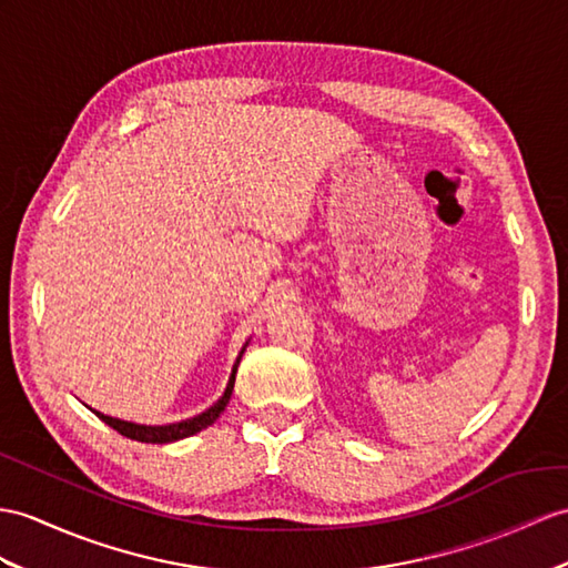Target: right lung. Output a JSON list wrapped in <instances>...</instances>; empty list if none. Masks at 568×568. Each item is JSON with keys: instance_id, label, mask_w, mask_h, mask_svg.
Here are the masks:
<instances>
[{"instance_id": "right-lung-1", "label": "right lung", "mask_w": 568, "mask_h": 568, "mask_svg": "<svg viewBox=\"0 0 568 568\" xmlns=\"http://www.w3.org/2000/svg\"><path fill=\"white\" fill-rule=\"evenodd\" d=\"M245 347H247V342L243 344V349H241V354H239V358H236V364H233V368H231V376H229V383H226V390H224V395H221L210 409H204L202 414H195V417L183 419V422H175V424L151 426V424L124 422V419L110 417V414L95 412V409H93V414H95V417H99L101 422H105L108 426H113L118 434L128 436V438H132V440H142V444H173V440L187 438V436H195V434H200V432H202V428L212 426V424L219 419V414L226 409L229 399H231V393H233V383H236V371H239V364H241V356H243Z\"/></svg>"}]
</instances>
